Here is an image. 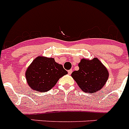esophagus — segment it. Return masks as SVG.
<instances>
[{"label":"esophagus","mask_w":129,"mask_h":129,"mask_svg":"<svg viewBox=\"0 0 129 129\" xmlns=\"http://www.w3.org/2000/svg\"><path fill=\"white\" fill-rule=\"evenodd\" d=\"M68 74H69V75L72 74V70H68Z\"/></svg>","instance_id":"34e87169"}]
</instances>
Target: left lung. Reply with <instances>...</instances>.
<instances>
[{
    "label": "left lung",
    "instance_id": "left-lung-1",
    "mask_svg": "<svg viewBox=\"0 0 129 129\" xmlns=\"http://www.w3.org/2000/svg\"><path fill=\"white\" fill-rule=\"evenodd\" d=\"M78 66L79 69L73 72L72 77L83 92H96L105 85L109 72L98 59H83Z\"/></svg>",
    "mask_w": 129,
    "mask_h": 129
}]
</instances>
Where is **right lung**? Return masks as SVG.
Here are the masks:
<instances>
[{
	"mask_svg": "<svg viewBox=\"0 0 129 129\" xmlns=\"http://www.w3.org/2000/svg\"><path fill=\"white\" fill-rule=\"evenodd\" d=\"M68 72L53 58L38 57L28 67L26 80L31 89L47 92L55 85L59 79Z\"/></svg>",
	"mask_w": 129,
	"mask_h": 129,
	"instance_id": "obj_1",
	"label": "right lung"
}]
</instances>
